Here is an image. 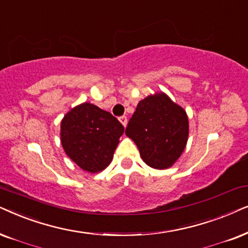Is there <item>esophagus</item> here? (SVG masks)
Instances as JSON below:
<instances>
[{
  "instance_id": "obj_1",
  "label": "esophagus",
  "mask_w": 248,
  "mask_h": 248,
  "mask_svg": "<svg viewBox=\"0 0 248 248\" xmlns=\"http://www.w3.org/2000/svg\"><path fill=\"white\" fill-rule=\"evenodd\" d=\"M119 121L121 122V124H122V126H124V127H126V126H127L128 119H127V117H124V115H122V117L119 118Z\"/></svg>"
}]
</instances>
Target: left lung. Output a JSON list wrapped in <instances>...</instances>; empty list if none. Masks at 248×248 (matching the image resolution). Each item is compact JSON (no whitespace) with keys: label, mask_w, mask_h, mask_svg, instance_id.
Returning a JSON list of instances; mask_svg holds the SVG:
<instances>
[{"label":"left lung","mask_w":248,"mask_h":248,"mask_svg":"<svg viewBox=\"0 0 248 248\" xmlns=\"http://www.w3.org/2000/svg\"><path fill=\"white\" fill-rule=\"evenodd\" d=\"M188 134L186 111L163 92L140 101L126 128V135L137 145L144 162L158 170L177 162L186 147Z\"/></svg>","instance_id":"left-lung-1"}]
</instances>
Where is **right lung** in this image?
<instances>
[{"mask_svg":"<svg viewBox=\"0 0 248 248\" xmlns=\"http://www.w3.org/2000/svg\"><path fill=\"white\" fill-rule=\"evenodd\" d=\"M124 131V126L110 112L85 102L62 119L61 144L79 168L96 173L111 163Z\"/></svg>","mask_w":248,"mask_h":248,"instance_id":"obj_1","label":"right lung"}]
</instances>
